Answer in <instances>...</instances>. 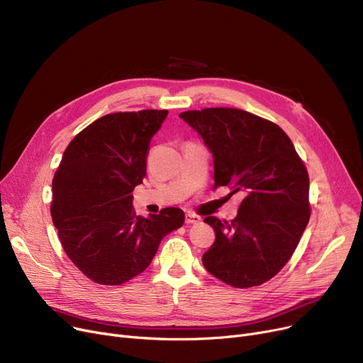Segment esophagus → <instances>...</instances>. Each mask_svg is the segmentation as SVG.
<instances>
[{
  "mask_svg": "<svg viewBox=\"0 0 363 363\" xmlns=\"http://www.w3.org/2000/svg\"><path fill=\"white\" fill-rule=\"evenodd\" d=\"M201 219L199 218V216H194V215H191V213H188L186 216H185V223L186 225H193V223H199Z\"/></svg>",
  "mask_w": 363,
  "mask_h": 363,
  "instance_id": "obj_1",
  "label": "esophagus"
}]
</instances>
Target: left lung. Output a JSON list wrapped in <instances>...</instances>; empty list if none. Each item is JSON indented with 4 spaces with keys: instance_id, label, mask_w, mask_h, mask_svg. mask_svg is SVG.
<instances>
[{
    "instance_id": "left-lung-1",
    "label": "left lung",
    "mask_w": 363,
    "mask_h": 363,
    "mask_svg": "<svg viewBox=\"0 0 363 363\" xmlns=\"http://www.w3.org/2000/svg\"><path fill=\"white\" fill-rule=\"evenodd\" d=\"M179 118L213 156L215 185L242 194L237 218L204 219L216 240L203 266L235 289L275 277L293 256L311 218L309 175L278 125L238 108L189 110Z\"/></svg>"
}]
</instances>
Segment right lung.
Returning <instances> with one entry per match:
<instances>
[{
	"label": "right lung",
	"mask_w": 363,
	"mask_h": 363,
	"mask_svg": "<svg viewBox=\"0 0 363 363\" xmlns=\"http://www.w3.org/2000/svg\"><path fill=\"white\" fill-rule=\"evenodd\" d=\"M166 116L167 110L106 114L70 141L55 170L52 223L69 259L94 282L121 285L140 275L162 238L184 225L178 207L148 218L132 208L148 144Z\"/></svg>",
	"instance_id": "right-lung-1"
}]
</instances>
